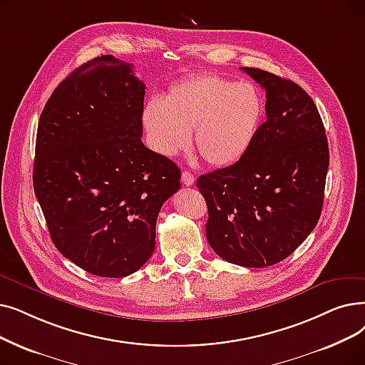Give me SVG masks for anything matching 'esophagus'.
Returning a JSON list of instances; mask_svg holds the SVG:
<instances>
[{
    "mask_svg": "<svg viewBox=\"0 0 365 365\" xmlns=\"http://www.w3.org/2000/svg\"><path fill=\"white\" fill-rule=\"evenodd\" d=\"M194 182H195V178L192 176L191 173L189 171H182V183L183 185H186V186H192L194 185Z\"/></svg>",
    "mask_w": 365,
    "mask_h": 365,
    "instance_id": "34e87169",
    "label": "esophagus"
}]
</instances>
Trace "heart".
<instances>
[{"mask_svg":"<svg viewBox=\"0 0 365 365\" xmlns=\"http://www.w3.org/2000/svg\"><path fill=\"white\" fill-rule=\"evenodd\" d=\"M264 116L259 91L216 74L189 77L146 104L143 122L156 152L173 156L187 148L189 131L202 160L227 167L246 155Z\"/></svg>","mask_w":365,"mask_h":365,"instance_id":"1","label":"heart"}]
</instances>
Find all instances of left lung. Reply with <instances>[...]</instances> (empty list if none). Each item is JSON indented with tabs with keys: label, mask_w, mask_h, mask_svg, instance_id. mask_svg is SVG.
Wrapping results in <instances>:
<instances>
[{
	"label": "left lung",
	"mask_w": 365,
	"mask_h": 365,
	"mask_svg": "<svg viewBox=\"0 0 365 365\" xmlns=\"http://www.w3.org/2000/svg\"><path fill=\"white\" fill-rule=\"evenodd\" d=\"M242 70L265 89L267 120L242 160L202 174L197 187L209 209L212 249L231 264L261 268L289 257L318 224L329 150L303 88L259 68Z\"/></svg>",
	"instance_id": "8db88e82"
}]
</instances>
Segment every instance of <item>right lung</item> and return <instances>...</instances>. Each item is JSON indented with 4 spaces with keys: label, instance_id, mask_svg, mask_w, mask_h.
I'll return each instance as SVG.
<instances>
[{
    "label": "right lung",
    "instance_id": "add662e5",
    "mask_svg": "<svg viewBox=\"0 0 365 365\" xmlns=\"http://www.w3.org/2000/svg\"><path fill=\"white\" fill-rule=\"evenodd\" d=\"M145 89L131 64L103 55L64 78L40 116L36 197L56 249L95 276L143 267L180 189L179 167L141 141Z\"/></svg>",
    "mask_w": 365,
    "mask_h": 365
}]
</instances>
